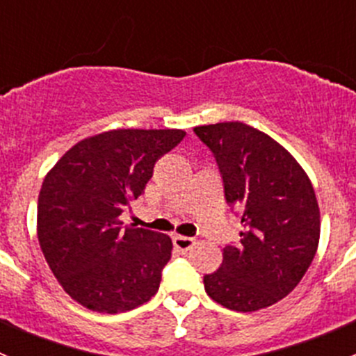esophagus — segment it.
<instances>
[{
    "mask_svg": "<svg viewBox=\"0 0 356 356\" xmlns=\"http://www.w3.org/2000/svg\"><path fill=\"white\" fill-rule=\"evenodd\" d=\"M174 246L177 248L179 251H189L193 246L196 245V241L193 238H188V236H174Z\"/></svg>",
    "mask_w": 356,
    "mask_h": 356,
    "instance_id": "1",
    "label": "esophagus"
}]
</instances>
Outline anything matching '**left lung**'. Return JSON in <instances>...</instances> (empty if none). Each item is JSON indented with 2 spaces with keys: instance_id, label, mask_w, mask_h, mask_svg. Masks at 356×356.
Instances as JSON below:
<instances>
[{
  "instance_id": "left-lung-1",
  "label": "left lung",
  "mask_w": 356,
  "mask_h": 356,
  "mask_svg": "<svg viewBox=\"0 0 356 356\" xmlns=\"http://www.w3.org/2000/svg\"><path fill=\"white\" fill-rule=\"evenodd\" d=\"M218 165L225 203L245 232L222 251V265L203 277L222 307L254 312L277 303L310 267L321 238L314 186L277 141L241 122L195 127Z\"/></svg>"
}]
</instances>
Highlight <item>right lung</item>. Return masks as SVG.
<instances>
[{"label":"right lung","instance_id":"right-lung-1","mask_svg":"<svg viewBox=\"0 0 356 356\" xmlns=\"http://www.w3.org/2000/svg\"><path fill=\"white\" fill-rule=\"evenodd\" d=\"M179 129H118L77 143L44 177L38 239L62 288L82 307L118 314L146 303L170 260L167 234L127 227L120 215L145 193Z\"/></svg>","mask_w":356,"mask_h":356}]
</instances>
